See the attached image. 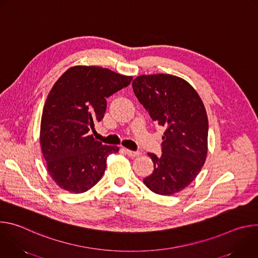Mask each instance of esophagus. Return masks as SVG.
Returning <instances> with one entry per match:
<instances>
[{
    "instance_id": "obj_1",
    "label": "esophagus",
    "mask_w": 258,
    "mask_h": 258,
    "mask_svg": "<svg viewBox=\"0 0 258 258\" xmlns=\"http://www.w3.org/2000/svg\"><path fill=\"white\" fill-rule=\"evenodd\" d=\"M124 152L130 156V157H137L140 155V152L138 151H132V150H128V149H125Z\"/></svg>"
}]
</instances>
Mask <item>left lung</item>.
Wrapping results in <instances>:
<instances>
[{
    "mask_svg": "<svg viewBox=\"0 0 258 258\" xmlns=\"http://www.w3.org/2000/svg\"><path fill=\"white\" fill-rule=\"evenodd\" d=\"M133 90L152 120L165 127L162 154L148 153L154 170L144 183L159 195L177 193L194 180L206 160L204 104L188 82L170 75L140 76L133 81Z\"/></svg>",
    "mask_w": 258,
    "mask_h": 258,
    "instance_id": "8db88e82",
    "label": "left lung"
}]
</instances>
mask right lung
Wrapping results in <instances>:
<instances>
[{
  "label": "right lung",
  "mask_w": 258,
  "mask_h": 258,
  "mask_svg": "<svg viewBox=\"0 0 258 258\" xmlns=\"http://www.w3.org/2000/svg\"><path fill=\"white\" fill-rule=\"evenodd\" d=\"M133 78L99 66H73L55 83L46 100L40 142L47 169L57 185L84 193L103 176L109 154L118 147L102 145L91 131L106 111V99Z\"/></svg>",
  "instance_id": "1"
}]
</instances>
